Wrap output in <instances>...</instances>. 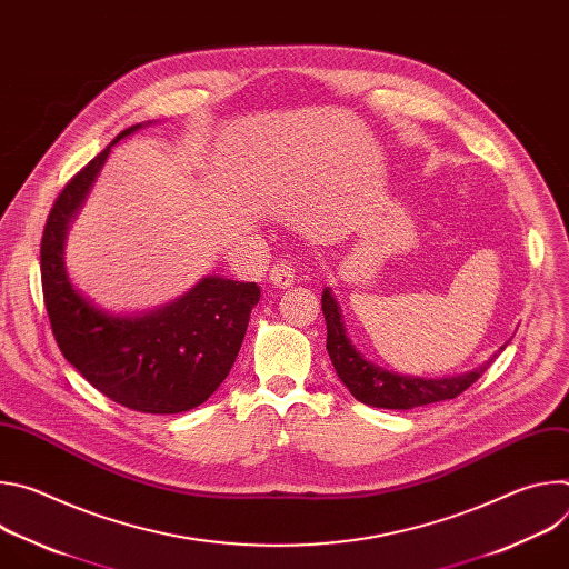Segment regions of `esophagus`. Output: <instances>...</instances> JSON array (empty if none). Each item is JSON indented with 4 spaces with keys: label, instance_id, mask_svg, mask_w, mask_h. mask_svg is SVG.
<instances>
[{
    "label": "esophagus",
    "instance_id": "34e87169",
    "mask_svg": "<svg viewBox=\"0 0 569 569\" xmlns=\"http://www.w3.org/2000/svg\"><path fill=\"white\" fill-rule=\"evenodd\" d=\"M270 283H272L274 288H281V290L290 288V286L295 283V270H292V266L286 263V261H279L277 266H272V270H270Z\"/></svg>",
    "mask_w": 569,
    "mask_h": 569
}]
</instances>
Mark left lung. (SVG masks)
I'll return each instance as SVG.
<instances>
[{
  "instance_id": "left-lung-1",
  "label": "left lung",
  "mask_w": 569,
  "mask_h": 569,
  "mask_svg": "<svg viewBox=\"0 0 569 569\" xmlns=\"http://www.w3.org/2000/svg\"><path fill=\"white\" fill-rule=\"evenodd\" d=\"M321 310H323V319H327V349L340 380L349 387L353 398H358L365 405H371V408H382V410H412V408H421V405L459 396L491 367L496 356L507 347V345L500 347V351L493 353L491 360H486L483 365L466 373L443 376V378L405 376L367 360L356 349L345 327L342 308L336 295L331 292V288H323L321 292Z\"/></svg>"
}]
</instances>
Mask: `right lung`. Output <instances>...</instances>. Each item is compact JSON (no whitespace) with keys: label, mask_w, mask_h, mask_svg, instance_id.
<instances>
[{"label":"right lung","mask_w":569,"mask_h":569,"mask_svg":"<svg viewBox=\"0 0 569 569\" xmlns=\"http://www.w3.org/2000/svg\"><path fill=\"white\" fill-rule=\"evenodd\" d=\"M150 123L117 134L53 202L40 246L42 292L62 356L92 387L134 412L180 415L198 408L227 378L261 299L259 286L202 277L159 308L112 312L71 283L64 263L67 231L112 146Z\"/></svg>","instance_id":"obj_1"}]
</instances>
